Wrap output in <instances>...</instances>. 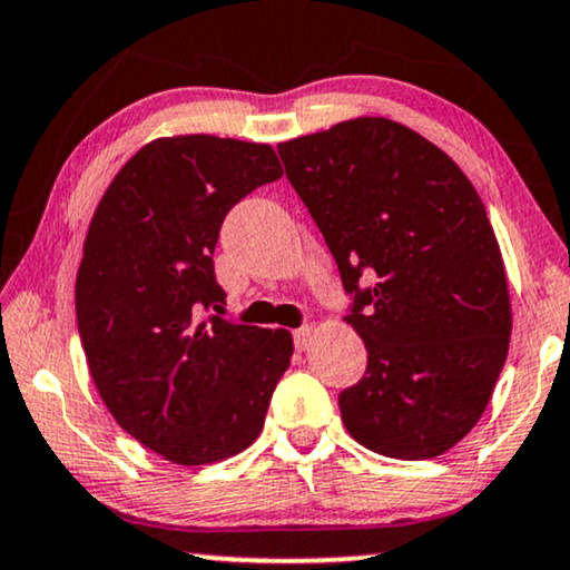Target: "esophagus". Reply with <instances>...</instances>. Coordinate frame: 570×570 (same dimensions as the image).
Masks as SVG:
<instances>
[{
	"mask_svg": "<svg viewBox=\"0 0 570 570\" xmlns=\"http://www.w3.org/2000/svg\"><path fill=\"white\" fill-rule=\"evenodd\" d=\"M313 336H316V328H313V326H301L298 332H295V346H298L301 352H305L313 344Z\"/></svg>",
	"mask_w": 570,
	"mask_h": 570,
	"instance_id": "obj_1",
	"label": "esophagus"
}]
</instances>
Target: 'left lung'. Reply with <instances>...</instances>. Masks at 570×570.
Wrapping results in <instances>:
<instances>
[{
	"label": "left lung",
	"mask_w": 570,
	"mask_h": 570,
	"mask_svg": "<svg viewBox=\"0 0 570 570\" xmlns=\"http://www.w3.org/2000/svg\"><path fill=\"white\" fill-rule=\"evenodd\" d=\"M277 151L367 346L365 375L340 393L346 432L385 458L442 455L483 416L509 352L507 269L481 195L440 146L387 118ZM362 276L374 287L360 292Z\"/></svg>",
	"instance_id": "1"
}]
</instances>
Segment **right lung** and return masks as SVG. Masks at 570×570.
<instances>
[{
    "mask_svg": "<svg viewBox=\"0 0 570 570\" xmlns=\"http://www.w3.org/2000/svg\"><path fill=\"white\" fill-rule=\"evenodd\" d=\"M279 177L269 144L154 138L89 220L73 287L89 375L115 422L175 465L249 448L291 367L287 328L197 318L226 301L213 269L226 213Z\"/></svg>",
    "mask_w": 570,
    "mask_h": 570,
    "instance_id": "add662e5",
    "label": "right lung"
}]
</instances>
